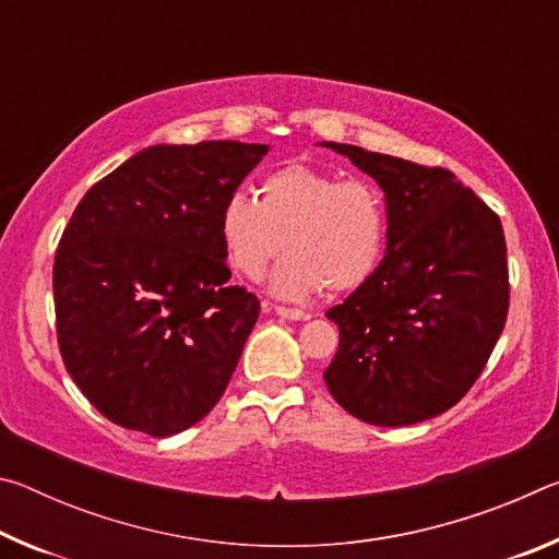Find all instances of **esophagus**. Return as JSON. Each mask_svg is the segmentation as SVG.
<instances>
[{"instance_id":"esophagus-1","label":"esophagus","mask_w":559,"mask_h":559,"mask_svg":"<svg viewBox=\"0 0 559 559\" xmlns=\"http://www.w3.org/2000/svg\"><path fill=\"white\" fill-rule=\"evenodd\" d=\"M276 316L286 318V320H310V313L298 308H286V306H276Z\"/></svg>"}]
</instances>
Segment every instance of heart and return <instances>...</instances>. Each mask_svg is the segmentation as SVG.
I'll list each match as a JSON object with an SVG mask.
<instances>
[{"mask_svg": "<svg viewBox=\"0 0 559 559\" xmlns=\"http://www.w3.org/2000/svg\"><path fill=\"white\" fill-rule=\"evenodd\" d=\"M219 241L226 263L259 281L281 249L271 290L302 300L328 286L349 293L380 269L390 214L384 194L359 177L290 163L261 179L257 200L234 192L219 210Z\"/></svg>", "mask_w": 559, "mask_h": 559, "instance_id": "1", "label": "heart"}]
</instances>
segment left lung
Instances as JSON below:
<instances>
[{"instance_id": "8db88e82", "label": "left lung", "mask_w": 559, "mask_h": 559, "mask_svg": "<svg viewBox=\"0 0 559 559\" xmlns=\"http://www.w3.org/2000/svg\"><path fill=\"white\" fill-rule=\"evenodd\" d=\"M384 189L390 231L374 276L328 310L335 402L377 427H409L461 402L506 328L503 224L443 167L325 143Z\"/></svg>"}]
</instances>
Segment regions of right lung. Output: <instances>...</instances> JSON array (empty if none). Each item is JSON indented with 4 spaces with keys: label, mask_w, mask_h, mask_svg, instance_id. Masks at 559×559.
<instances>
[{
    "label": "right lung",
    "mask_w": 559,
    "mask_h": 559,
    "mask_svg": "<svg viewBox=\"0 0 559 559\" xmlns=\"http://www.w3.org/2000/svg\"><path fill=\"white\" fill-rule=\"evenodd\" d=\"M266 145H155L93 185L56 249V337L112 424L173 437L214 409L261 302L231 271L219 210Z\"/></svg>",
    "instance_id": "1"
}]
</instances>
